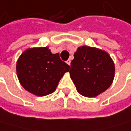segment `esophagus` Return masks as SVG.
<instances>
[{
    "mask_svg": "<svg viewBox=\"0 0 131 131\" xmlns=\"http://www.w3.org/2000/svg\"><path fill=\"white\" fill-rule=\"evenodd\" d=\"M66 63H67L69 66H70V64H71V60H70V59H68V60L66 61Z\"/></svg>",
    "mask_w": 131,
    "mask_h": 131,
    "instance_id": "34e87169",
    "label": "esophagus"
}]
</instances>
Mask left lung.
Listing matches in <instances>:
<instances>
[{
	"mask_svg": "<svg viewBox=\"0 0 131 131\" xmlns=\"http://www.w3.org/2000/svg\"><path fill=\"white\" fill-rule=\"evenodd\" d=\"M69 73L81 95L95 97L112 84L115 64L106 51L83 46L74 53Z\"/></svg>",
	"mask_w": 131,
	"mask_h": 131,
	"instance_id": "left-lung-1",
	"label": "left lung"
}]
</instances>
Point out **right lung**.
Masks as SVG:
<instances>
[{
    "label": "right lung",
    "mask_w": 131,
    "mask_h": 131,
    "mask_svg": "<svg viewBox=\"0 0 131 131\" xmlns=\"http://www.w3.org/2000/svg\"><path fill=\"white\" fill-rule=\"evenodd\" d=\"M69 66L52 54L49 47L29 48L22 53L16 63L20 84L29 92L44 96L54 92Z\"/></svg>",
    "instance_id": "right-lung-1"
}]
</instances>
